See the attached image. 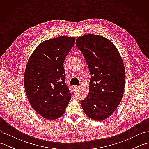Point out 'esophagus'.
I'll use <instances>...</instances> for the list:
<instances>
[{"mask_svg": "<svg viewBox=\"0 0 149 149\" xmlns=\"http://www.w3.org/2000/svg\"><path fill=\"white\" fill-rule=\"evenodd\" d=\"M73 88H74V90H77L79 88V86H73Z\"/></svg>", "mask_w": 149, "mask_h": 149, "instance_id": "esophagus-1", "label": "esophagus"}]
</instances>
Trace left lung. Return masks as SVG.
<instances>
[{
  "label": "left lung",
  "mask_w": 149,
  "mask_h": 149,
  "mask_svg": "<svg viewBox=\"0 0 149 149\" xmlns=\"http://www.w3.org/2000/svg\"><path fill=\"white\" fill-rule=\"evenodd\" d=\"M79 49L91 75L90 90L81 106L89 118L101 121L112 115L124 91L125 74L121 56L115 45L106 38L95 34L78 37Z\"/></svg>",
  "instance_id": "8db88e82"
}]
</instances>
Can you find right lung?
<instances>
[{
    "label": "right lung",
    "mask_w": 149,
    "mask_h": 149,
    "mask_svg": "<svg viewBox=\"0 0 149 149\" xmlns=\"http://www.w3.org/2000/svg\"><path fill=\"white\" fill-rule=\"evenodd\" d=\"M75 41L74 37L65 36L47 40L36 47L28 60L25 90L34 110L46 119L60 118L71 99L63 63Z\"/></svg>",
    "instance_id": "add662e5"
}]
</instances>
